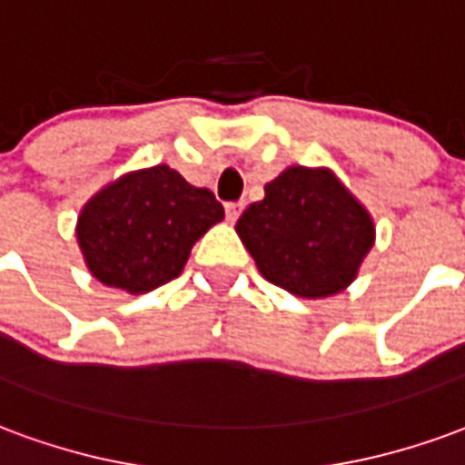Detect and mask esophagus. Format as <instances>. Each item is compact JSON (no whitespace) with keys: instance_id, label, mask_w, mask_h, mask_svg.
Segmentation results:
<instances>
[{"instance_id":"34e87169","label":"esophagus","mask_w":465,"mask_h":465,"mask_svg":"<svg viewBox=\"0 0 465 465\" xmlns=\"http://www.w3.org/2000/svg\"><path fill=\"white\" fill-rule=\"evenodd\" d=\"M242 212H243V203L242 202H233V203H226V219H229V222H236V219H239V216H242Z\"/></svg>"}]
</instances>
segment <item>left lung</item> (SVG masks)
<instances>
[{
    "label": "left lung",
    "mask_w": 465,
    "mask_h": 465,
    "mask_svg": "<svg viewBox=\"0 0 465 465\" xmlns=\"http://www.w3.org/2000/svg\"><path fill=\"white\" fill-rule=\"evenodd\" d=\"M236 233L266 282L302 299L343 292L376 242L369 209L326 166H289L263 186Z\"/></svg>",
    "instance_id": "obj_1"
}]
</instances>
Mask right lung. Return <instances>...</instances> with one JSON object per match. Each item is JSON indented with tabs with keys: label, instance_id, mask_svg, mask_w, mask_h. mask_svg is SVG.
Returning <instances> with one entry per match:
<instances>
[{
	"label": "right lung",
	"instance_id": "1",
	"mask_svg": "<svg viewBox=\"0 0 465 465\" xmlns=\"http://www.w3.org/2000/svg\"><path fill=\"white\" fill-rule=\"evenodd\" d=\"M222 219L209 189L156 163L102 186L79 212L76 242L94 279L136 296L176 279L193 243Z\"/></svg>",
	"mask_w": 465,
	"mask_h": 465
}]
</instances>
